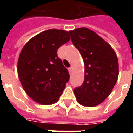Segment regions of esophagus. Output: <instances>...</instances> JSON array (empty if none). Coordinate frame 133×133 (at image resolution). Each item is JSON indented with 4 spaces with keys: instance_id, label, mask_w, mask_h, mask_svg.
Segmentation results:
<instances>
[{
    "instance_id": "obj_1",
    "label": "esophagus",
    "mask_w": 133,
    "mask_h": 133,
    "mask_svg": "<svg viewBox=\"0 0 133 133\" xmlns=\"http://www.w3.org/2000/svg\"><path fill=\"white\" fill-rule=\"evenodd\" d=\"M72 70H73L72 67H70V68H68V72H69L70 74H71V73H72Z\"/></svg>"
}]
</instances>
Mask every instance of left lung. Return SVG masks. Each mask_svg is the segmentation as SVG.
<instances>
[{
	"label": "left lung",
	"instance_id": "1",
	"mask_svg": "<svg viewBox=\"0 0 133 133\" xmlns=\"http://www.w3.org/2000/svg\"><path fill=\"white\" fill-rule=\"evenodd\" d=\"M69 33L85 65L84 82L74 89L75 96L81 105L95 107L108 97L117 83V55L110 44L89 28H79Z\"/></svg>",
	"mask_w": 133,
	"mask_h": 133
}]
</instances>
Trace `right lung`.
Listing matches in <instances>:
<instances>
[{
  "label": "right lung",
  "instance_id": "right-lung-1",
  "mask_svg": "<svg viewBox=\"0 0 133 133\" xmlns=\"http://www.w3.org/2000/svg\"><path fill=\"white\" fill-rule=\"evenodd\" d=\"M70 40L69 32L50 29L25 43L18 61V75L25 92L36 103H56L70 78L57 55L58 49Z\"/></svg>",
  "mask_w": 133,
  "mask_h": 133
}]
</instances>
